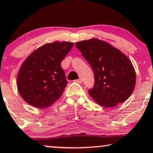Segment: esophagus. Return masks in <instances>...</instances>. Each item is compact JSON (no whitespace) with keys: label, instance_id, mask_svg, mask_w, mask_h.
Returning <instances> with one entry per match:
<instances>
[{"label":"esophagus","instance_id":"34e87169","mask_svg":"<svg viewBox=\"0 0 153 153\" xmlns=\"http://www.w3.org/2000/svg\"><path fill=\"white\" fill-rule=\"evenodd\" d=\"M74 82L78 83H81L83 82V80H82V79L80 78V79H76V80H74Z\"/></svg>","mask_w":153,"mask_h":153}]
</instances>
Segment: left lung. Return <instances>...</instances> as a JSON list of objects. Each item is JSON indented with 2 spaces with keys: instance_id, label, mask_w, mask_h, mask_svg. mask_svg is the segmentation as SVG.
Segmentation results:
<instances>
[{
  "instance_id": "8db88e82",
  "label": "left lung",
  "mask_w": 153,
  "mask_h": 153,
  "mask_svg": "<svg viewBox=\"0 0 153 153\" xmlns=\"http://www.w3.org/2000/svg\"><path fill=\"white\" fill-rule=\"evenodd\" d=\"M76 47L93 70L95 84L88 90L93 100L109 108L128 99L136 83V73L129 58L108 43L95 38L78 42Z\"/></svg>"
}]
</instances>
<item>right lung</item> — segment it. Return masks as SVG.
Listing matches in <instances>:
<instances>
[{"mask_svg":"<svg viewBox=\"0 0 153 153\" xmlns=\"http://www.w3.org/2000/svg\"><path fill=\"white\" fill-rule=\"evenodd\" d=\"M73 45L68 42L46 44L25 60L17 75V88L27 103L47 108L62 95L68 81L60 63Z\"/></svg>","mask_w":153,"mask_h":153,"instance_id":"right-lung-1","label":"right lung"}]
</instances>
